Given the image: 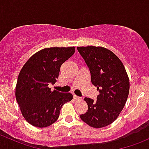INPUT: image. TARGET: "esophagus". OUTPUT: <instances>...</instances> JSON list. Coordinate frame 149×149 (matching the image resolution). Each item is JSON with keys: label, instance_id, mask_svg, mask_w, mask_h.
<instances>
[{"label": "esophagus", "instance_id": "obj_1", "mask_svg": "<svg viewBox=\"0 0 149 149\" xmlns=\"http://www.w3.org/2000/svg\"><path fill=\"white\" fill-rule=\"evenodd\" d=\"M73 98H74V100H80V97H78V96H76V94H73Z\"/></svg>", "mask_w": 149, "mask_h": 149}]
</instances>
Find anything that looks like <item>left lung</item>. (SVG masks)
<instances>
[{
  "mask_svg": "<svg viewBox=\"0 0 149 149\" xmlns=\"http://www.w3.org/2000/svg\"><path fill=\"white\" fill-rule=\"evenodd\" d=\"M91 73V83L100 94L97 100L85 97L88 110L81 119L95 128L105 127L119 116L127 101L130 82L120 60L102 47H78Z\"/></svg>",
  "mask_w": 149,
  "mask_h": 149,
  "instance_id": "obj_1",
  "label": "left lung"
}]
</instances>
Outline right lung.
<instances>
[{"instance_id": "obj_1", "label": "right lung", "mask_w": 149, "mask_h": 149, "mask_svg": "<svg viewBox=\"0 0 149 149\" xmlns=\"http://www.w3.org/2000/svg\"><path fill=\"white\" fill-rule=\"evenodd\" d=\"M74 52V47L45 48L23 66L18 76L16 98L29 124L37 127L49 126L58 120L63 105L71 101L70 93L52 91L48 86L57 81L61 65Z\"/></svg>"}]
</instances>
